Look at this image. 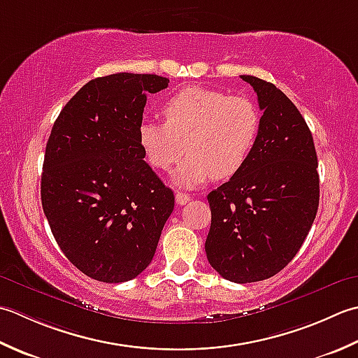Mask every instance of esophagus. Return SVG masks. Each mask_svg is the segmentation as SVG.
Instances as JSON below:
<instances>
[{
	"mask_svg": "<svg viewBox=\"0 0 358 358\" xmlns=\"http://www.w3.org/2000/svg\"><path fill=\"white\" fill-rule=\"evenodd\" d=\"M189 199V194H187V193H182V192H178L176 193V203L178 206H184V203H187Z\"/></svg>",
	"mask_w": 358,
	"mask_h": 358,
	"instance_id": "34e87169",
	"label": "esophagus"
}]
</instances>
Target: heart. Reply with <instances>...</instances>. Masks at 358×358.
I'll return each instance as SVG.
<instances>
[{
    "instance_id": "heart-1",
    "label": "heart",
    "mask_w": 358,
    "mask_h": 358,
    "mask_svg": "<svg viewBox=\"0 0 358 358\" xmlns=\"http://www.w3.org/2000/svg\"><path fill=\"white\" fill-rule=\"evenodd\" d=\"M165 122L145 120L138 145L152 169L169 171L185 152L174 180L193 187L229 179L247 164L261 133V113L250 99L187 86L165 101Z\"/></svg>"
}]
</instances>
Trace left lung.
<instances>
[{"mask_svg":"<svg viewBox=\"0 0 358 358\" xmlns=\"http://www.w3.org/2000/svg\"><path fill=\"white\" fill-rule=\"evenodd\" d=\"M258 96L261 133L247 164L208 196L210 266L233 282L282 271L300 250L320 201L318 160L308 123L275 85L241 76Z\"/></svg>","mask_w":358,"mask_h":358,"instance_id":"8db88e82","label":"left lung"}]
</instances>
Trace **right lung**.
<instances>
[{"mask_svg":"<svg viewBox=\"0 0 358 358\" xmlns=\"http://www.w3.org/2000/svg\"><path fill=\"white\" fill-rule=\"evenodd\" d=\"M169 83L129 72L94 78L50 131L43 211L64 257L92 280L123 282L142 273L174 208L173 192L138 145L147 94Z\"/></svg>","mask_w":358,"mask_h":358,"instance_id":"right-lung-1","label":"right lung"}]
</instances>
